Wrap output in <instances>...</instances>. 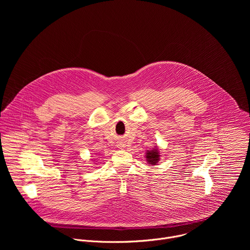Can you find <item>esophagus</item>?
Instances as JSON below:
<instances>
[{
    "label": "esophagus",
    "instance_id": "obj_1",
    "mask_svg": "<svg viewBox=\"0 0 250 250\" xmlns=\"http://www.w3.org/2000/svg\"><path fill=\"white\" fill-rule=\"evenodd\" d=\"M119 147H120V148H123V147H124V145H119Z\"/></svg>",
    "mask_w": 250,
    "mask_h": 250
}]
</instances>
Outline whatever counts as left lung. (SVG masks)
Segmentation results:
<instances>
[{
    "label": "left lung",
    "mask_w": 250,
    "mask_h": 250,
    "mask_svg": "<svg viewBox=\"0 0 250 250\" xmlns=\"http://www.w3.org/2000/svg\"><path fill=\"white\" fill-rule=\"evenodd\" d=\"M146 160L149 164L152 165H156V163H158V161L160 160V155H159V150L158 148L155 146L153 147V149L146 151Z\"/></svg>",
    "instance_id": "1"
}]
</instances>
